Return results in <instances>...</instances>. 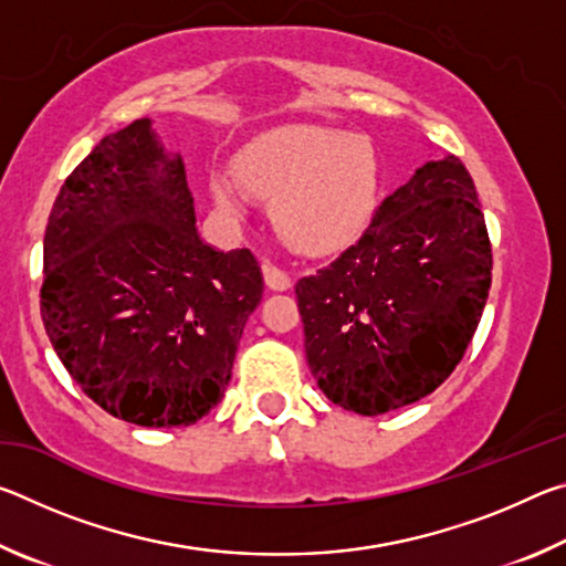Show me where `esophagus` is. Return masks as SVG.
<instances>
[{
  "label": "esophagus",
  "mask_w": 566,
  "mask_h": 566,
  "mask_svg": "<svg viewBox=\"0 0 566 566\" xmlns=\"http://www.w3.org/2000/svg\"><path fill=\"white\" fill-rule=\"evenodd\" d=\"M264 284L270 286L272 292H286L292 286V276L274 264H264Z\"/></svg>",
  "instance_id": "esophagus-1"
}]
</instances>
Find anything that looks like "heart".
Masks as SVG:
<instances>
[{"label": "heart", "instance_id": "1", "mask_svg": "<svg viewBox=\"0 0 566 566\" xmlns=\"http://www.w3.org/2000/svg\"><path fill=\"white\" fill-rule=\"evenodd\" d=\"M237 177L272 205L282 237L302 252H332L369 227L381 195V165L361 134L319 124H286L247 145ZM239 181L217 171L209 179L214 205L239 217L247 195Z\"/></svg>", "mask_w": 566, "mask_h": 566}]
</instances>
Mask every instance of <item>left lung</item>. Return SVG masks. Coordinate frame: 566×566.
I'll list each match as a JSON object with an SVG mask.
<instances>
[{
    "mask_svg": "<svg viewBox=\"0 0 566 566\" xmlns=\"http://www.w3.org/2000/svg\"><path fill=\"white\" fill-rule=\"evenodd\" d=\"M490 284L472 177L452 155L427 161L357 244L294 286L317 387L361 417L432 395L472 342Z\"/></svg>",
    "mask_w": 566,
    "mask_h": 566,
    "instance_id": "left-lung-1",
    "label": "left lung"
}]
</instances>
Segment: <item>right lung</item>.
I'll return each instance as SVG.
<instances>
[{
  "instance_id": "right-lung-1",
  "label": "right lung",
  "mask_w": 566,
  "mask_h": 566,
  "mask_svg": "<svg viewBox=\"0 0 566 566\" xmlns=\"http://www.w3.org/2000/svg\"><path fill=\"white\" fill-rule=\"evenodd\" d=\"M262 290L249 249L199 237L185 161L149 117L107 134L56 195L42 322L64 369L117 419L165 429L209 415Z\"/></svg>"
}]
</instances>
